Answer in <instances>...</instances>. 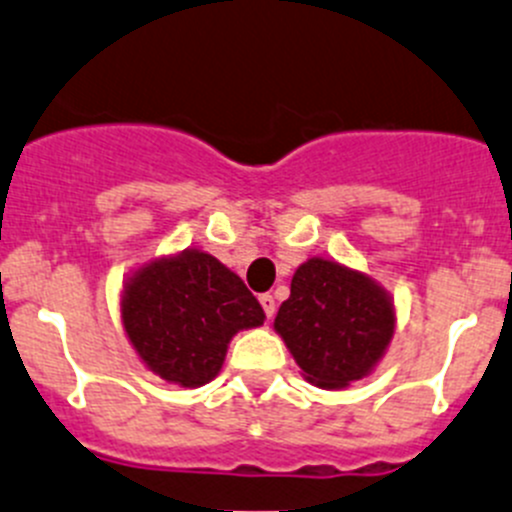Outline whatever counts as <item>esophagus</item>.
I'll return each instance as SVG.
<instances>
[{
    "mask_svg": "<svg viewBox=\"0 0 512 512\" xmlns=\"http://www.w3.org/2000/svg\"><path fill=\"white\" fill-rule=\"evenodd\" d=\"M260 305H262V310H265L267 320H270V317L275 315V297H272L270 292H265V295H260Z\"/></svg>",
    "mask_w": 512,
    "mask_h": 512,
    "instance_id": "1",
    "label": "esophagus"
}]
</instances>
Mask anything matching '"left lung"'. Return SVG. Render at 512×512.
Here are the masks:
<instances>
[{
    "mask_svg": "<svg viewBox=\"0 0 512 512\" xmlns=\"http://www.w3.org/2000/svg\"><path fill=\"white\" fill-rule=\"evenodd\" d=\"M275 330L307 380L345 388L382 357L395 332V312L388 292L367 275L312 257L297 267Z\"/></svg>",
    "mask_w": 512,
    "mask_h": 512,
    "instance_id": "1",
    "label": "left lung"
}]
</instances>
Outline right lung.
Returning <instances> with one entry per match:
<instances>
[{"mask_svg": "<svg viewBox=\"0 0 512 512\" xmlns=\"http://www.w3.org/2000/svg\"><path fill=\"white\" fill-rule=\"evenodd\" d=\"M262 320L265 312L245 282L200 250L150 262L122 295V322L137 355L182 388L210 382L232 335Z\"/></svg>", "mask_w": 512, "mask_h": 512, "instance_id": "right-lung-1", "label": "right lung"}]
</instances>
